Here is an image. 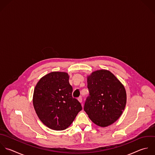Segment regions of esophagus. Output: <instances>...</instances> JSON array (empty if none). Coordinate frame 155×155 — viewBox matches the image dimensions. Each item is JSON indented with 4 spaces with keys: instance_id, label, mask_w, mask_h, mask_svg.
Listing matches in <instances>:
<instances>
[{
    "instance_id": "esophagus-1",
    "label": "esophagus",
    "mask_w": 155,
    "mask_h": 155,
    "mask_svg": "<svg viewBox=\"0 0 155 155\" xmlns=\"http://www.w3.org/2000/svg\"><path fill=\"white\" fill-rule=\"evenodd\" d=\"M78 101L80 102V103H82V98H81V97H79L78 98Z\"/></svg>"
}]
</instances>
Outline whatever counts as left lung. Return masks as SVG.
Here are the masks:
<instances>
[{"mask_svg":"<svg viewBox=\"0 0 155 155\" xmlns=\"http://www.w3.org/2000/svg\"><path fill=\"white\" fill-rule=\"evenodd\" d=\"M89 95L84 110L91 121L100 127L115 123L122 115L127 95L124 86L109 71L101 69L87 77Z\"/></svg>","mask_w":155,"mask_h":155,"instance_id":"8db88e82","label":"left lung"}]
</instances>
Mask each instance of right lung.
Returning <instances> with one entry per match:
<instances>
[{
  "label": "right lung",
  "mask_w": 155,
  "mask_h": 155,
  "mask_svg": "<svg viewBox=\"0 0 155 155\" xmlns=\"http://www.w3.org/2000/svg\"><path fill=\"white\" fill-rule=\"evenodd\" d=\"M68 74L52 72L43 77L36 84L33 105L40 121L55 130L67 129L81 110L80 103L72 97V87Z\"/></svg>",
  "instance_id": "obj_1"
}]
</instances>
